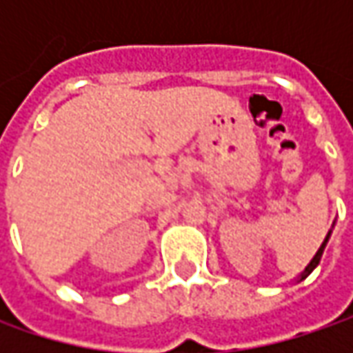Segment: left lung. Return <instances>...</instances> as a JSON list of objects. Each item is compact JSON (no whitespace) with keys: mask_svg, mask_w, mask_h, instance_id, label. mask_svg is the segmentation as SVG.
I'll use <instances>...</instances> for the list:
<instances>
[{"mask_svg":"<svg viewBox=\"0 0 353 353\" xmlns=\"http://www.w3.org/2000/svg\"><path fill=\"white\" fill-rule=\"evenodd\" d=\"M330 234H332V230H330V232H328V236L324 237V241H322V245H320L319 251H316V255H314V257H312V259H310V263L306 265V267H305V271H303V273H301V277H299V281H296V283H301V281H303V279L308 277V275H310V273H312V271H314V269H316V265L320 263V257H322V253H324V248H326V243H328V239H330Z\"/></svg>","mask_w":353,"mask_h":353,"instance_id":"left-lung-1","label":"left lung"}]
</instances>
